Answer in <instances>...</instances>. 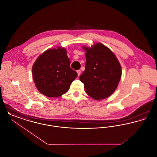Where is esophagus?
<instances>
[{"mask_svg":"<svg viewBox=\"0 0 157 157\" xmlns=\"http://www.w3.org/2000/svg\"><path fill=\"white\" fill-rule=\"evenodd\" d=\"M76 72H77V74H78V76H79L80 75H81V70H78Z\"/></svg>","mask_w":157,"mask_h":157,"instance_id":"1","label":"esophagus"}]
</instances>
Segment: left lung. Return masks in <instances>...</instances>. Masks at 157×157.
Segmentation results:
<instances>
[{
	"instance_id": "1",
	"label": "left lung",
	"mask_w": 157,
	"mask_h": 157,
	"mask_svg": "<svg viewBox=\"0 0 157 157\" xmlns=\"http://www.w3.org/2000/svg\"><path fill=\"white\" fill-rule=\"evenodd\" d=\"M82 48L86 52V65L79 79L83 83L85 92L95 100L111 96L121 78L119 60L110 49L101 43Z\"/></svg>"
}]
</instances>
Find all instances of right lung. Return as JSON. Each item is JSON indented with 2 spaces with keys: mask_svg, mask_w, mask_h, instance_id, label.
Wrapping results in <instances>:
<instances>
[{
  "mask_svg": "<svg viewBox=\"0 0 157 157\" xmlns=\"http://www.w3.org/2000/svg\"><path fill=\"white\" fill-rule=\"evenodd\" d=\"M70 63L65 48L58 46L42 53L32 67L37 90L49 98L59 97L66 93L78 75Z\"/></svg>",
  "mask_w": 157,
  "mask_h": 157,
  "instance_id": "obj_1",
  "label": "right lung"
}]
</instances>
